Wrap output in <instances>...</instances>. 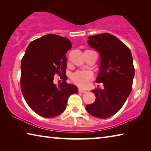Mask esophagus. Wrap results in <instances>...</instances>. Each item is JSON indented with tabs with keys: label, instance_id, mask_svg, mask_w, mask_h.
Masks as SVG:
<instances>
[{
	"label": "esophagus",
	"instance_id": "1",
	"mask_svg": "<svg viewBox=\"0 0 151 151\" xmlns=\"http://www.w3.org/2000/svg\"><path fill=\"white\" fill-rule=\"evenodd\" d=\"M78 91L80 92V93H85V92L86 91L85 89H78Z\"/></svg>",
	"mask_w": 151,
	"mask_h": 151
}]
</instances>
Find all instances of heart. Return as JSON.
I'll return each instance as SVG.
<instances>
[{"mask_svg": "<svg viewBox=\"0 0 151 151\" xmlns=\"http://www.w3.org/2000/svg\"><path fill=\"white\" fill-rule=\"evenodd\" d=\"M87 51H91V50H87ZM91 77V73L89 71H78L71 75V80L76 85L83 88L87 86Z\"/></svg>", "mask_w": 151, "mask_h": 151, "instance_id": "b5f03b06", "label": "heart"}]
</instances>
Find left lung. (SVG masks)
Returning a JSON list of instances; mask_svg holds the SVG:
<instances>
[{
	"label": "left lung",
	"instance_id": "8db88e82",
	"mask_svg": "<svg viewBox=\"0 0 151 151\" xmlns=\"http://www.w3.org/2000/svg\"><path fill=\"white\" fill-rule=\"evenodd\" d=\"M88 43L99 53L101 63L96 81L104 89H95L96 101L87 105L89 114L100 119L111 117L119 111L132 90L134 68L130 49L108 33L88 37Z\"/></svg>",
	"mask_w": 151,
	"mask_h": 151
}]
</instances>
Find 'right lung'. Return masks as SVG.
Returning a JSON list of instances; mask_svg holds the SVG:
<instances>
[{
	"label": "right lung",
	"instance_id": "1",
	"mask_svg": "<svg viewBox=\"0 0 151 151\" xmlns=\"http://www.w3.org/2000/svg\"><path fill=\"white\" fill-rule=\"evenodd\" d=\"M70 40L50 34L31 42L21 62L20 88L26 102L37 114L46 118L64 111L68 97L77 93L76 86L66 83L65 54ZM55 74L62 83H53Z\"/></svg>",
	"mask_w": 151,
	"mask_h": 151
}]
</instances>
